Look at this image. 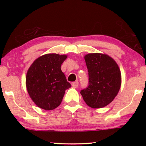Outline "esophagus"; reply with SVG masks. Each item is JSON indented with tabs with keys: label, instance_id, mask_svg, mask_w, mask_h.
I'll use <instances>...</instances> for the list:
<instances>
[{
	"label": "esophagus",
	"instance_id": "obj_1",
	"mask_svg": "<svg viewBox=\"0 0 146 146\" xmlns=\"http://www.w3.org/2000/svg\"><path fill=\"white\" fill-rule=\"evenodd\" d=\"M78 81H76V82H74L72 83V86L73 88H77L78 86Z\"/></svg>",
	"mask_w": 146,
	"mask_h": 146
}]
</instances>
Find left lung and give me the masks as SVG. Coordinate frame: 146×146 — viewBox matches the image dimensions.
<instances>
[{
    "mask_svg": "<svg viewBox=\"0 0 146 146\" xmlns=\"http://www.w3.org/2000/svg\"><path fill=\"white\" fill-rule=\"evenodd\" d=\"M88 71V86L82 90L81 95L88 106L101 108L116 96L120 89L121 76L118 65L112 58L100 53L84 56Z\"/></svg>",
    "mask_w": 146,
    "mask_h": 146,
    "instance_id": "obj_1",
    "label": "left lung"
}]
</instances>
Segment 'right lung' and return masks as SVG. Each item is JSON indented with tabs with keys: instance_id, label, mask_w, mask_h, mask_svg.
Returning a JSON list of instances; mask_svg holds the SVG:
<instances>
[{
	"instance_id": "obj_1",
	"label": "right lung",
	"mask_w": 146,
	"mask_h": 146,
	"mask_svg": "<svg viewBox=\"0 0 146 146\" xmlns=\"http://www.w3.org/2000/svg\"><path fill=\"white\" fill-rule=\"evenodd\" d=\"M66 55L47 54L38 58L28 70L27 91L38 107L52 110L60 104L66 90L71 87L61 70Z\"/></svg>"
}]
</instances>
